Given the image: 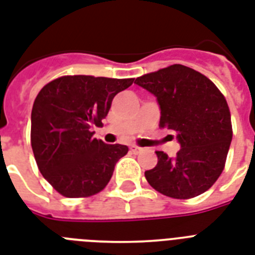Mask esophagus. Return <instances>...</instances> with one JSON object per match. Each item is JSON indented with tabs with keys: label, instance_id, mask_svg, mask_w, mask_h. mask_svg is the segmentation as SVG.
Instances as JSON below:
<instances>
[{
	"label": "esophagus",
	"instance_id": "esophagus-1",
	"mask_svg": "<svg viewBox=\"0 0 255 255\" xmlns=\"http://www.w3.org/2000/svg\"><path fill=\"white\" fill-rule=\"evenodd\" d=\"M129 149H131L132 153H140L142 150V148H140V146L137 145H131L129 146Z\"/></svg>",
	"mask_w": 255,
	"mask_h": 255
}]
</instances>
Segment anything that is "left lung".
<instances>
[{
    "label": "left lung",
    "instance_id": "1",
    "mask_svg": "<svg viewBox=\"0 0 255 255\" xmlns=\"http://www.w3.org/2000/svg\"><path fill=\"white\" fill-rule=\"evenodd\" d=\"M134 84L156 97L160 127L175 132L181 145L175 157L156 152L158 162L145 171L148 183L174 199L206 192L220 177L232 141L224 95L206 76L181 64L144 74Z\"/></svg>",
    "mask_w": 255,
    "mask_h": 255
}]
</instances>
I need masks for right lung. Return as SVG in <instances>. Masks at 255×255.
<instances>
[{
    "mask_svg": "<svg viewBox=\"0 0 255 255\" xmlns=\"http://www.w3.org/2000/svg\"><path fill=\"white\" fill-rule=\"evenodd\" d=\"M133 78L64 76L39 92L31 113V146L41 175L67 198L102 191L127 145L93 137L114 97Z\"/></svg>",
    "mask_w": 255,
    "mask_h": 255,
    "instance_id": "right-lung-1",
    "label": "right lung"
}]
</instances>
